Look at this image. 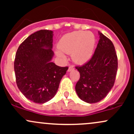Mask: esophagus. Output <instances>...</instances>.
I'll list each match as a JSON object with an SVG mask.
<instances>
[{"instance_id":"1","label":"esophagus","mask_w":134,"mask_h":134,"mask_svg":"<svg viewBox=\"0 0 134 134\" xmlns=\"http://www.w3.org/2000/svg\"><path fill=\"white\" fill-rule=\"evenodd\" d=\"M74 69V68L73 66H70V67H69V69H68V72L72 71V70H73Z\"/></svg>"}]
</instances>
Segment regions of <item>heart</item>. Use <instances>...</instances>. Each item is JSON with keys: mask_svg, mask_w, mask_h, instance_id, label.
<instances>
[{"mask_svg": "<svg viewBox=\"0 0 134 134\" xmlns=\"http://www.w3.org/2000/svg\"><path fill=\"white\" fill-rule=\"evenodd\" d=\"M95 42L94 35L90 31H77L67 33L60 40L58 48L60 51H56L55 54L63 59L65 58V55L62 52L72 55L74 62L77 64H84L88 62L93 56Z\"/></svg>", "mask_w": 134, "mask_h": 134, "instance_id": "heart-1", "label": "heart"}]
</instances>
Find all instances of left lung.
I'll use <instances>...</instances> for the list:
<instances>
[{"mask_svg": "<svg viewBox=\"0 0 134 134\" xmlns=\"http://www.w3.org/2000/svg\"><path fill=\"white\" fill-rule=\"evenodd\" d=\"M99 40L93 56L86 64L76 67L80 79L76 85L77 96L88 103H98L107 96L114 85L118 59L113 43L98 31Z\"/></svg>", "mask_w": 134, "mask_h": 134, "instance_id": "1", "label": "left lung"}]
</instances>
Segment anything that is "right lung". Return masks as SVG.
<instances>
[{
  "instance_id": "obj_1",
  "label": "right lung",
  "mask_w": 134,
  "mask_h": 134,
  "mask_svg": "<svg viewBox=\"0 0 134 134\" xmlns=\"http://www.w3.org/2000/svg\"><path fill=\"white\" fill-rule=\"evenodd\" d=\"M53 36L51 30L35 32L20 44L16 52L17 86L27 99L36 103H44L55 96L68 70L67 67H59L52 62Z\"/></svg>"
}]
</instances>
